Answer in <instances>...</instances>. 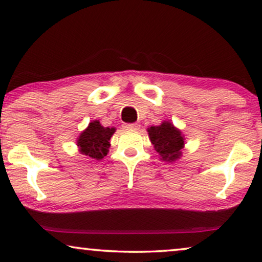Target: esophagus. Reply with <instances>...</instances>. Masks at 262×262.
<instances>
[{
  "mask_svg": "<svg viewBox=\"0 0 262 262\" xmlns=\"http://www.w3.org/2000/svg\"><path fill=\"white\" fill-rule=\"evenodd\" d=\"M124 127L126 130H138L139 125L138 124H124Z\"/></svg>",
  "mask_w": 262,
  "mask_h": 262,
  "instance_id": "obj_1",
  "label": "esophagus"
}]
</instances>
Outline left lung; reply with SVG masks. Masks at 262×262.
<instances>
[{
  "label": "left lung",
  "mask_w": 262,
  "mask_h": 262,
  "mask_svg": "<svg viewBox=\"0 0 262 262\" xmlns=\"http://www.w3.org/2000/svg\"><path fill=\"white\" fill-rule=\"evenodd\" d=\"M149 138L161 160L166 162H174L182 155L185 138L182 132L178 130L169 121H163L159 126L148 128Z\"/></svg>",
  "instance_id": "left-lung-1"
}]
</instances>
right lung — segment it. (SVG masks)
Wrapping results in <instances>:
<instances>
[{"label": "right lung", "instance_id": "1", "mask_svg": "<svg viewBox=\"0 0 262 262\" xmlns=\"http://www.w3.org/2000/svg\"><path fill=\"white\" fill-rule=\"evenodd\" d=\"M116 128L103 127L99 120L91 121L88 127L81 132L77 138V146L80 152L95 160H102L108 152L111 146L110 139Z\"/></svg>", "mask_w": 262, "mask_h": 262}]
</instances>
